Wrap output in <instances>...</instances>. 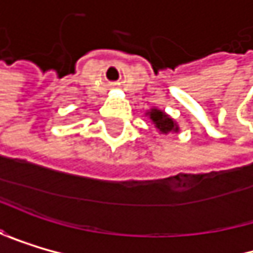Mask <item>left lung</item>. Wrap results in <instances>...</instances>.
Returning a JSON list of instances; mask_svg holds the SVG:
<instances>
[{
	"instance_id": "left-lung-1",
	"label": "left lung",
	"mask_w": 253,
	"mask_h": 253,
	"mask_svg": "<svg viewBox=\"0 0 253 253\" xmlns=\"http://www.w3.org/2000/svg\"><path fill=\"white\" fill-rule=\"evenodd\" d=\"M149 118L152 120V123L155 124V127L161 132V133H170V132H177L179 130V126L176 124V121L173 118H170L165 112L153 108L147 112Z\"/></svg>"
}]
</instances>
